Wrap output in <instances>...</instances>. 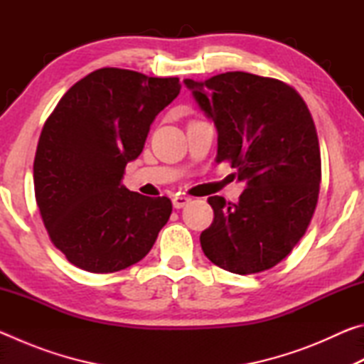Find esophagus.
<instances>
[{
    "label": "esophagus",
    "mask_w": 364,
    "mask_h": 364,
    "mask_svg": "<svg viewBox=\"0 0 364 364\" xmlns=\"http://www.w3.org/2000/svg\"><path fill=\"white\" fill-rule=\"evenodd\" d=\"M171 202H173V207L175 208H181V207H184L186 204H189L191 197L183 196V194H176V196H173V199H171Z\"/></svg>",
    "instance_id": "esophagus-1"
}]
</instances>
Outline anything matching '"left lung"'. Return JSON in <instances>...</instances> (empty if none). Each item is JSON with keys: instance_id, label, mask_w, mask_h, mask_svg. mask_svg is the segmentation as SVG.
Segmentation results:
<instances>
[{"instance_id": "left-lung-1", "label": "left lung", "mask_w": 364, "mask_h": 364, "mask_svg": "<svg viewBox=\"0 0 364 364\" xmlns=\"http://www.w3.org/2000/svg\"><path fill=\"white\" fill-rule=\"evenodd\" d=\"M184 85L217 128V162H230L247 186L237 204L208 197L215 217L200 234L202 250L236 274L273 268L304 236L318 204L321 154L310 110L292 86L247 72Z\"/></svg>"}]
</instances>
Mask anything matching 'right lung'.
<instances>
[{"instance_id": "1", "label": "right lung", "mask_w": 364, "mask_h": 364, "mask_svg": "<svg viewBox=\"0 0 364 364\" xmlns=\"http://www.w3.org/2000/svg\"><path fill=\"white\" fill-rule=\"evenodd\" d=\"M180 90L176 77L104 67L73 85L48 117L33 162L35 197L51 242L72 264L114 273L149 254L171 202L128 191L122 178Z\"/></svg>"}]
</instances>
